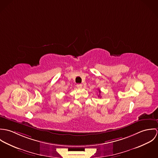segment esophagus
Returning <instances> with one entry per match:
<instances>
[{
	"instance_id": "34e87169",
	"label": "esophagus",
	"mask_w": 158,
	"mask_h": 158,
	"mask_svg": "<svg viewBox=\"0 0 158 158\" xmlns=\"http://www.w3.org/2000/svg\"><path fill=\"white\" fill-rule=\"evenodd\" d=\"M82 86H83V85H82L81 84H77V87L78 88H81Z\"/></svg>"
}]
</instances>
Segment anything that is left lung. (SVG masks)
Wrapping results in <instances>:
<instances>
[{"instance_id": "obj_1", "label": "left lung", "mask_w": 158, "mask_h": 158, "mask_svg": "<svg viewBox=\"0 0 158 158\" xmlns=\"http://www.w3.org/2000/svg\"><path fill=\"white\" fill-rule=\"evenodd\" d=\"M98 92H99V93H100H100H101V92H100V90H98ZM100 94H99V95H98V97H100Z\"/></svg>"}]
</instances>
